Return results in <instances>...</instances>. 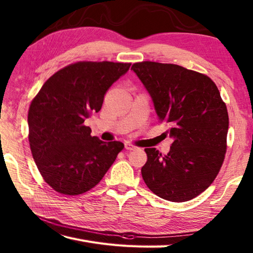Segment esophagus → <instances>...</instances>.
Masks as SVG:
<instances>
[{"instance_id": "1", "label": "esophagus", "mask_w": 253, "mask_h": 253, "mask_svg": "<svg viewBox=\"0 0 253 253\" xmlns=\"http://www.w3.org/2000/svg\"><path fill=\"white\" fill-rule=\"evenodd\" d=\"M125 149H126V150H133V149H136V147L133 146V144L129 143V142H126V143H125Z\"/></svg>"}]
</instances>
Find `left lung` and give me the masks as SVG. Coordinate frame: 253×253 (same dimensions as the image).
<instances>
[{
    "label": "left lung",
    "mask_w": 253,
    "mask_h": 253,
    "mask_svg": "<svg viewBox=\"0 0 253 253\" xmlns=\"http://www.w3.org/2000/svg\"><path fill=\"white\" fill-rule=\"evenodd\" d=\"M131 69L151 96L173 139L168 155L147 148L142 178L155 195L185 202L217 176L226 152L228 113L211 78L175 64L135 63Z\"/></svg>",
    "instance_id": "8db88e82"
}]
</instances>
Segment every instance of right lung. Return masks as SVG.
Here are the masks:
<instances>
[{
    "label": "right lung",
    "instance_id": "right-lung-1",
    "mask_svg": "<svg viewBox=\"0 0 253 253\" xmlns=\"http://www.w3.org/2000/svg\"><path fill=\"white\" fill-rule=\"evenodd\" d=\"M130 63L78 62L46 80L28 112L29 144L38 169L55 191L90 190L114 163L124 144L91 136L84 121L98 113L104 94Z\"/></svg>",
    "mask_w": 253,
    "mask_h": 253
}]
</instances>
